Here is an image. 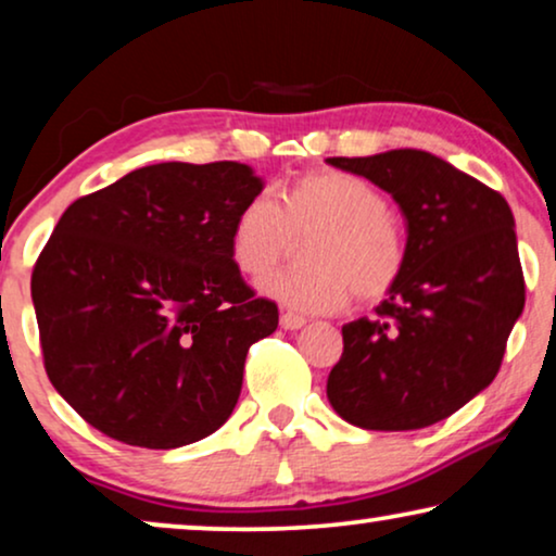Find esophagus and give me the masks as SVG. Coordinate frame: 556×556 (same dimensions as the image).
<instances>
[{"mask_svg":"<svg viewBox=\"0 0 556 556\" xmlns=\"http://www.w3.org/2000/svg\"><path fill=\"white\" fill-rule=\"evenodd\" d=\"M280 326H283L286 331H299L301 326H306V318L293 314V311H283V314H280Z\"/></svg>","mask_w":556,"mask_h":556,"instance_id":"esophagus-1","label":"esophagus"}]
</instances>
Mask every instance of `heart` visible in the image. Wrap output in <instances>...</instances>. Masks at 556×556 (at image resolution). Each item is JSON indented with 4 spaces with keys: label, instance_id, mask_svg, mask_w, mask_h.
Here are the masks:
<instances>
[{
    "label": "heart",
    "instance_id": "obj_1",
    "mask_svg": "<svg viewBox=\"0 0 556 556\" xmlns=\"http://www.w3.org/2000/svg\"><path fill=\"white\" fill-rule=\"evenodd\" d=\"M303 248V265L265 283V293L301 314H331L352 295L382 301L407 268V240L382 189L356 174H301L278 204L253 197L238 210L230 253L250 280H265Z\"/></svg>",
    "mask_w": 556,
    "mask_h": 556
}]
</instances>
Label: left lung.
<instances>
[{
  "instance_id": "8db88e82",
  "label": "left lung",
  "mask_w": 556,
  "mask_h": 556,
  "mask_svg": "<svg viewBox=\"0 0 556 556\" xmlns=\"http://www.w3.org/2000/svg\"><path fill=\"white\" fill-rule=\"evenodd\" d=\"M397 200L407 268L375 318L341 329L326 394L364 430H420L451 417L498 375L527 301L514 215L496 189L417 149L331 156Z\"/></svg>"
}]
</instances>
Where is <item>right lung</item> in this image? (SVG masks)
I'll list each match as a JSON object with an SVG mask.
<instances>
[{"instance_id": "obj_1", "label": "right lung", "mask_w": 556, "mask_h": 556, "mask_svg": "<svg viewBox=\"0 0 556 556\" xmlns=\"http://www.w3.org/2000/svg\"><path fill=\"white\" fill-rule=\"evenodd\" d=\"M261 189L245 164L166 162L63 212L33 268L42 364L103 435L169 451L232 415L248 349L278 329L230 253Z\"/></svg>"}]
</instances>
